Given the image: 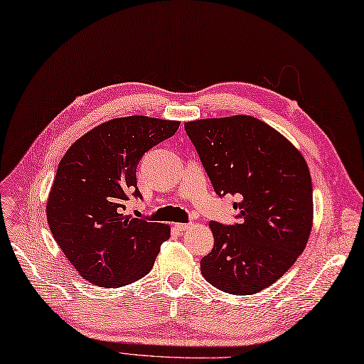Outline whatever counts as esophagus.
Instances as JSON below:
<instances>
[{
  "label": "esophagus",
  "instance_id": "obj_1",
  "mask_svg": "<svg viewBox=\"0 0 364 364\" xmlns=\"http://www.w3.org/2000/svg\"><path fill=\"white\" fill-rule=\"evenodd\" d=\"M191 226H192L191 223H175V225H173L175 230L180 231V232H183V231H187V230H189Z\"/></svg>",
  "mask_w": 364,
  "mask_h": 364
}]
</instances>
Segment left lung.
I'll return each instance as SVG.
<instances>
[{
    "instance_id": "left-lung-1",
    "label": "left lung",
    "mask_w": 364,
    "mask_h": 364,
    "mask_svg": "<svg viewBox=\"0 0 364 364\" xmlns=\"http://www.w3.org/2000/svg\"><path fill=\"white\" fill-rule=\"evenodd\" d=\"M184 130L216 195L238 196V222H210L214 246L200 259L203 276L235 295L273 285L297 261L312 230L314 192L304 157L249 115L189 121Z\"/></svg>"
}]
</instances>
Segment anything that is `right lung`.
Here are the masks:
<instances>
[{
	"mask_svg": "<svg viewBox=\"0 0 364 364\" xmlns=\"http://www.w3.org/2000/svg\"><path fill=\"white\" fill-rule=\"evenodd\" d=\"M180 127L150 117L115 118L77 139L61 159L49 193L50 232L90 284L118 288L153 268L169 226L124 214L142 198L136 168L142 156Z\"/></svg>",
	"mask_w": 364,
	"mask_h": 364,
	"instance_id": "obj_1",
	"label": "right lung"
}]
</instances>
